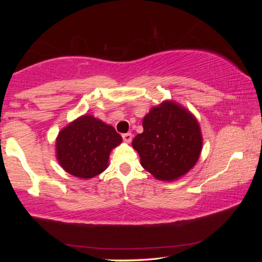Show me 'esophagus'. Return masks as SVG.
<instances>
[{
    "mask_svg": "<svg viewBox=\"0 0 262 262\" xmlns=\"http://www.w3.org/2000/svg\"><path fill=\"white\" fill-rule=\"evenodd\" d=\"M122 139H123V141L126 142V143H130L132 140H133L132 133H126V134H123L122 135Z\"/></svg>",
    "mask_w": 262,
    "mask_h": 262,
    "instance_id": "34e87169",
    "label": "esophagus"
}]
</instances>
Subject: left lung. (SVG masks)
<instances>
[{"label": "left lung", "mask_w": 262, "mask_h": 262, "mask_svg": "<svg viewBox=\"0 0 262 262\" xmlns=\"http://www.w3.org/2000/svg\"><path fill=\"white\" fill-rule=\"evenodd\" d=\"M143 133L133 140L141 165L155 178L176 181L192 170L202 151V133L189 110L164 100L143 118Z\"/></svg>", "instance_id": "8db88e82"}]
</instances>
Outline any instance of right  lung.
I'll list each match as a JSON object with an SVG mask.
<instances>
[{
	"label": "right lung",
	"mask_w": 262,
	"mask_h": 262,
	"mask_svg": "<svg viewBox=\"0 0 262 262\" xmlns=\"http://www.w3.org/2000/svg\"><path fill=\"white\" fill-rule=\"evenodd\" d=\"M122 142L114 127L84 114L62 128L55 140L61 167L81 179H91L108 166L110 154Z\"/></svg>",
	"instance_id": "1"
}]
</instances>
